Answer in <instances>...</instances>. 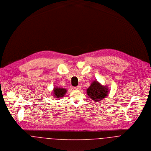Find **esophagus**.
<instances>
[{"mask_svg":"<svg viewBox=\"0 0 151 151\" xmlns=\"http://www.w3.org/2000/svg\"><path fill=\"white\" fill-rule=\"evenodd\" d=\"M74 89L76 90H80L81 89V86H75V87H74Z\"/></svg>","mask_w":151,"mask_h":151,"instance_id":"34e87169","label":"esophagus"}]
</instances>
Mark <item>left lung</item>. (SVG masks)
<instances>
[{"label": "left lung", "mask_w": 151, "mask_h": 151, "mask_svg": "<svg viewBox=\"0 0 151 151\" xmlns=\"http://www.w3.org/2000/svg\"><path fill=\"white\" fill-rule=\"evenodd\" d=\"M110 92V89L106 86H103L97 80H94L91 86L86 89L88 96L96 102L104 100Z\"/></svg>", "instance_id": "obj_1"}]
</instances>
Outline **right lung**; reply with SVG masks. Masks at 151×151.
Instances as JSON below:
<instances>
[{
  "label": "right lung",
  "mask_w": 151,
  "mask_h": 151,
  "mask_svg": "<svg viewBox=\"0 0 151 151\" xmlns=\"http://www.w3.org/2000/svg\"><path fill=\"white\" fill-rule=\"evenodd\" d=\"M67 89L62 88V87H54L52 92V96L56 99H61L63 97L65 93H67Z\"/></svg>",
  "instance_id": "obj_1"
}]
</instances>
